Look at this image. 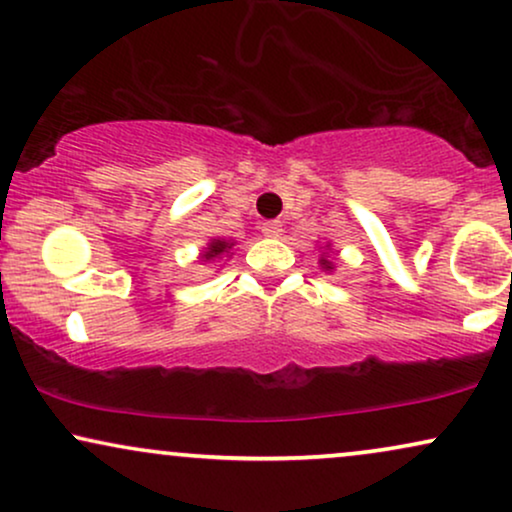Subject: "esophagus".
<instances>
[{
  "mask_svg": "<svg viewBox=\"0 0 512 512\" xmlns=\"http://www.w3.org/2000/svg\"><path fill=\"white\" fill-rule=\"evenodd\" d=\"M261 232H263V235H266V237H270V239L280 237V232H282L280 220H266V223L261 225Z\"/></svg>",
  "mask_w": 512,
  "mask_h": 512,
  "instance_id": "obj_1",
  "label": "esophagus"
}]
</instances>
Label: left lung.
<instances>
[{
  "label": "left lung",
  "instance_id": "8db88e82",
  "mask_svg": "<svg viewBox=\"0 0 512 512\" xmlns=\"http://www.w3.org/2000/svg\"><path fill=\"white\" fill-rule=\"evenodd\" d=\"M320 249H325V251H323V254H320V258H318L320 268H323V270H325V273H332V270H334V263H332V258H330V256H327V254H330L332 244H330V242H327L325 246H320Z\"/></svg>",
  "mask_w": 512,
  "mask_h": 512
}]
</instances>
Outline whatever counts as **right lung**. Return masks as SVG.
<instances>
[{
  "label": "right lung",
  "mask_w": 512,
  "mask_h": 512,
  "mask_svg": "<svg viewBox=\"0 0 512 512\" xmlns=\"http://www.w3.org/2000/svg\"><path fill=\"white\" fill-rule=\"evenodd\" d=\"M232 249H235V242H230V239H223V237H213L211 242L201 249L199 261H204V263L220 261L223 256H230Z\"/></svg>",
  "instance_id": "add662e5"
}]
</instances>
